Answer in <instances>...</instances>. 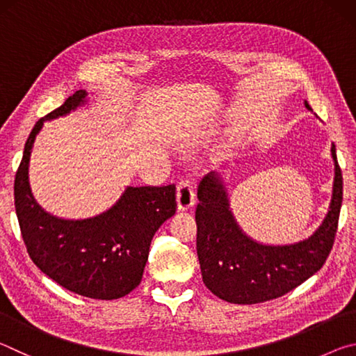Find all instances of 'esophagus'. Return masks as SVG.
<instances>
[{
    "label": "esophagus",
    "instance_id": "obj_1",
    "mask_svg": "<svg viewBox=\"0 0 356 356\" xmlns=\"http://www.w3.org/2000/svg\"><path fill=\"white\" fill-rule=\"evenodd\" d=\"M177 207L179 210H188L196 202V193H195V186L190 182L188 179L180 180L177 185Z\"/></svg>",
    "mask_w": 356,
    "mask_h": 356
}]
</instances>
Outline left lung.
Returning a JSON list of instances; mask_svg holds the SVG:
<instances>
[{"instance_id": "8db88e82", "label": "left lung", "mask_w": 356, "mask_h": 356, "mask_svg": "<svg viewBox=\"0 0 356 356\" xmlns=\"http://www.w3.org/2000/svg\"><path fill=\"white\" fill-rule=\"evenodd\" d=\"M306 108L311 106L306 102ZM334 160L333 197L322 226L293 245L270 246L245 236L229 210L225 185L207 174L197 186L196 250L202 281L216 297L236 305H256L282 297L322 268L333 248L342 204V172Z\"/></svg>"}]
</instances>
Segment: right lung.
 Masks as SVG:
<instances>
[{
  "label": "right lung",
  "mask_w": 356,
  "mask_h": 356,
  "mask_svg": "<svg viewBox=\"0 0 356 356\" xmlns=\"http://www.w3.org/2000/svg\"><path fill=\"white\" fill-rule=\"evenodd\" d=\"M84 91L35 122L15 174L14 200L20 232L31 261L70 292L95 300H114L141 282L150 242L176 213V185L129 186L105 213L88 220H61L42 210L28 184L33 143L47 119L81 105Z\"/></svg>",
  "instance_id": "obj_1"
}]
</instances>
